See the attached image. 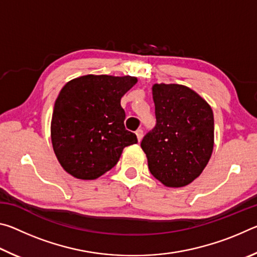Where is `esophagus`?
Returning <instances> with one entry per match:
<instances>
[{
	"instance_id": "34e87169",
	"label": "esophagus",
	"mask_w": 257,
	"mask_h": 257,
	"mask_svg": "<svg viewBox=\"0 0 257 257\" xmlns=\"http://www.w3.org/2000/svg\"><path fill=\"white\" fill-rule=\"evenodd\" d=\"M136 136H137L138 142H141L142 138H143V130H142V129H138V130H137V132H136Z\"/></svg>"
}]
</instances>
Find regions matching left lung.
Returning a JSON list of instances; mask_svg holds the SVG:
<instances>
[{
  "mask_svg": "<svg viewBox=\"0 0 257 257\" xmlns=\"http://www.w3.org/2000/svg\"><path fill=\"white\" fill-rule=\"evenodd\" d=\"M156 124L141 143L149 169L167 187H184L203 172L214 145V118L205 99L184 85L153 86Z\"/></svg>",
  "mask_w": 257,
  "mask_h": 257,
  "instance_id": "1",
  "label": "left lung"
}]
</instances>
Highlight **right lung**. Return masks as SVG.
<instances>
[{
  "mask_svg": "<svg viewBox=\"0 0 257 257\" xmlns=\"http://www.w3.org/2000/svg\"><path fill=\"white\" fill-rule=\"evenodd\" d=\"M137 82L132 76L87 75L61 89L54 104L51 139L58 161L69 175L94 180L118 163L137 137L124 128L121 97Z\"/></svg>",
  "mask_w": 257,
  "mask_h": 257,
  "instance_id": "add662e5",
  "label": "right lung"
}]
</instances>
